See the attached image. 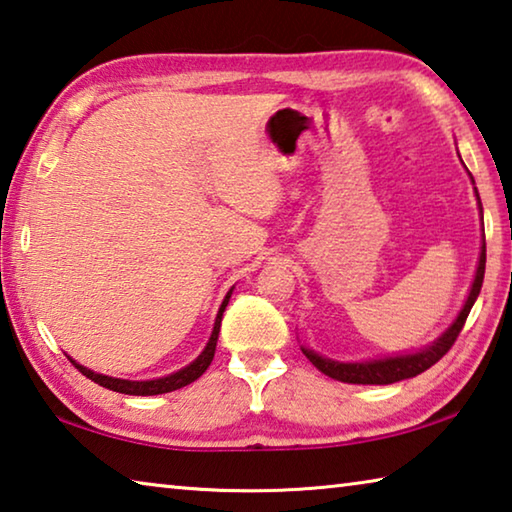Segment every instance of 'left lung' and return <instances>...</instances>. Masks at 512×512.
<instances>
[{
    "mask_svg": "<svg viewBox=\"0 0 512 512\" xmlns=\"http://www.w3.org/2000/svg\"><path fill=\"white\" fill-rule=\"evenodd\" d=\"M467 176L472 178V173L467 171ZM472 185H474V178H472ZM474 196H476V205H479L481 221H483V207H481V198H479V192H476V187H474ZM483 273H485V239L481 241L479 264H476L472 287H470V293H467L461 311H458V316L452 320V325H449L436 341H431L429 345H424V348H420V350L406 352V354H393V357H384V359H368V361L327 359V357H323V354H318L311 348H305V345H302V352H305V357L314 363V366L323 372V375L332 377L336 381H343V384L384 386V384H395V381H402V379H411L415 375H420V372H424L427 368H431L436 361L443 359L447 350L452 348L456 336L461 334V329L465 325L467 314H470L472 305L476 302V298H479Z\"/></svg>",
    "mask_w": 512,
    "mask_h": 512,
    "instance_id": "1",
    "label": "left lung"
}]
</instances>
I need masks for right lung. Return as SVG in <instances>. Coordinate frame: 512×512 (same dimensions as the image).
<instances>
[{"instance_id": "add662e5", "label": "right lung", "mask_w": 512, "mask_h": 512, "mask_svg": "<svg viewBox=\"0 0 512 512\" xmlns=\"http://www.w3.org/2000/svg\"><path fill=\"white\" fill-rule=\"evenodd\" d=\"M235 289V287H232ZM232 289L225 293V298L219 307V314H216L214 320V327H212V334H210V341L203 348V352L198 354V357L189 363V366L180 368L176 372H171L167 377H158V379H140V381H133V379H119V377H108V375H101V372H94L90 368L81 366L79 361H74L72 357H67L69 361L74 363V368L83 372L85 377L92 379L94 384H99L103 388H110V391L115 393H124V395H162V393H171V391H178V388H183L187 384H192L198 377L203 375V372L210 368V363L214 359V350H216V341H219V332H221V318H223V311L228 307L230 296H232Z\"/></svg>"}]
</instances>
